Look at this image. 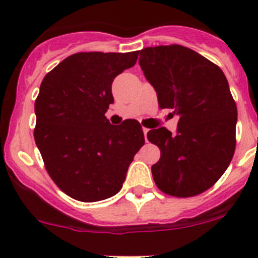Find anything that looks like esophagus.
<instances>
[{"label": "esophagus", "instance_id": "34e87169", "mask_svg": "<svg viewBox=\"0 0 258 258\" xmlns=\"http://www.w3.org/2000/svg\"><path fill=\"white\" fill-rule=\"evenodd\" d=\"M148 131H150V130H148V128H145V127H144V135H145V140H146V142H147V134H148Z\"/></svg>", "mask_w": 258, "mask_h": 258}]
</instances>
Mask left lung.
I'll use <instances>...</instances> for the list:
<instances>
[{
    "mask_svg": "<svg viewBox=\"0 0 258 258\" xmlns=\"http://www.w3.org/2000/svg\"><path fill=\"white\" fill-rule=\"evenodd\" d=\"M139 63L161 108L179 116L176 134L151 130L161 157L152 166L158 188L177 197L202 194L225 173L236 147L237 107L222 70L179 45L147 47Z\"/></svg>",
    "mask_w": 258,
    "mask_h": 258,
    "instance_id": "1",
    "label": "left lung"
}]
</instances>
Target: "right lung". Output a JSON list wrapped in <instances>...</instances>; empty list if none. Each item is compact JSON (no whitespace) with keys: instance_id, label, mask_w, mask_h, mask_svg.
<instances>
[{"instance_id":"add662e5","label":"right lung","mask_w":258,"mask_h":258,"mask_svg":"<svg viewBox=\"0 0 258 258\" xmlns=\"http://www.w3.org/2000/svg\"><path fill=\"white\" fill-rule=\"evenodd\" d=\"M139 51L80 52L43 79L35 102V141L54 183L82 202L112 197L122 188L135 155L145 145L136 119L113 126L105 113L112 82L135 66Z\"/></svg>"}]
</instances>
